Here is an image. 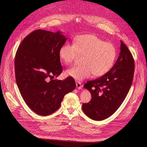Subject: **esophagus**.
<instances>
[{"label": "esophagus", "instance_id": "esophagus-1", "mask_svg": "<svg viewBox=\"0 0 147 147\" xmlns=\"http://www.w3.org/2000/svg\"><path fill=\"white\" fill-rule=\"evenodd\" d=\"M76 87H77V88L78 89H81V88L82 87V83L80 82H76Z\"/></svg>", "mask_w": 147, "mask_h": 147}]
</instances>
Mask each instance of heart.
I'll return each instance as SVG.
<instances>
[{
	"instance_id": "1",
	"label": "heart",
	"mask_w": 147,
	"mask_h": 147,
	"mask_svg": "<svg viewBox=\"0 0 147 147\" xmlns=\"http://www.w3.org/2000/svg\"><path fill=\"white\" fill-rule=\"evenodd\" d=\"M59 55L66 65L70 64L79 55H83L82 64L67 69L68 76L78 80L104 76L109 72L115 61L117 51L114 46L105 42L93 34L79 36L74 43H65L61 46Z\"/></svg>"
}]
</instances>
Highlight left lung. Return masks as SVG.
<instances>
[{
	"label": "left lung",
	"instance_id": "8db88e82",
	"mask_svg": "<svg viewBox=\"0 0 147 147\" xmlns=\"http://www.w3.org/2000/svg\"><path fill=\"white\" fill-rule=\"evenodd\" d=\"M120 42L119 57L110 70L84 84L92 98L88 103L82 104V110L92 120L100 121L111 116L124 101L132 85L134 59L127 46Z\"/></svg>",
	"mask_w": 147,
	"mask_h": 147
}]
</instances>
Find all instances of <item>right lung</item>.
<instances>
[{"label":"right lung","instance_id":"1","mask_svg":"<svg viewBox=\"0 0 147 147\" xmlns=\"http://www.w3.org/2000/svg\"><path fill=\"white\" fill-rule=\"evenodd\" d=\"M66 40L59 31L36 30L23 39L15 54V79L20 94L38 115L56 111L65 95L76 88L71 77L52 80L63 71L59 51Z\"/></svg>","mask_w":147,"mask_h":147}]
</instances>
